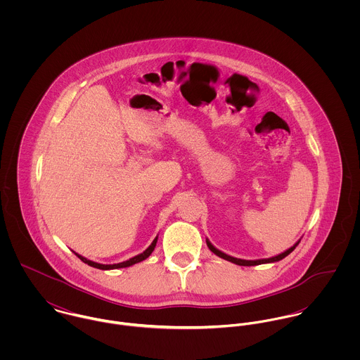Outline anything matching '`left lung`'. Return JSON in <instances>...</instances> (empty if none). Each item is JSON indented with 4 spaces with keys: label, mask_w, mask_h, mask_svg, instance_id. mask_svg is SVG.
<instances>
[{
    "label": "left lung",
    "mask_w": 360,
    "mask_h": 360,
    "mask_svg": "<svg viewBox=\"0 0 360 360\" xmlns=\"http://www.w3.org/2000/svg\"><path fill=\"white\" fill-rule=\"evenodd\" d=\"M300 241H301V240H300ZM300 241H297L291 248H288L287 251H284V252H281V254H278V255H276V257H266V259H257V260H245V259L230 257V255H227V254L219 251L216 247H213L212 243H210L207 238H206V245H207V248H209L214 255H217V257H221V259H226V260H229V262H231V263H236V264H238V266H257V264H263V263H274V262H278V260L288 257V255L295 250V247L300 244Z\"/></svg>",
    "instance_id": "obj_1"
}]
</instances>
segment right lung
<instances>
[{"label": "right lung", "mask_w": 360, "mask_h": 360, "mask_svg": "<svg viewBox=\"0 0 360 360\" xmlns=\"http://www.w3.org/2000/svg\"><path fill=\"white\" fill-rule=\"evenodd\" d=\"M156 241H158V236L155 237L154 241L151 243V245H150V247H148L143 254H139V255H136V257H130L129 260H124V262H120V263H113V264H103V263H97V262H93V260H90V259H87V257H82V255H79V254H76V252H75V255L79 257L80 260H83L84 263H87L89 266H93V267H96V269H101V270L122 269V267H129V266H133V264H136V263H139V262L146 260L147 257H150V255L153 254V251L155 250V245H156Z\"/></svg>", "instance_id": "obj_1"}]
</instances>
